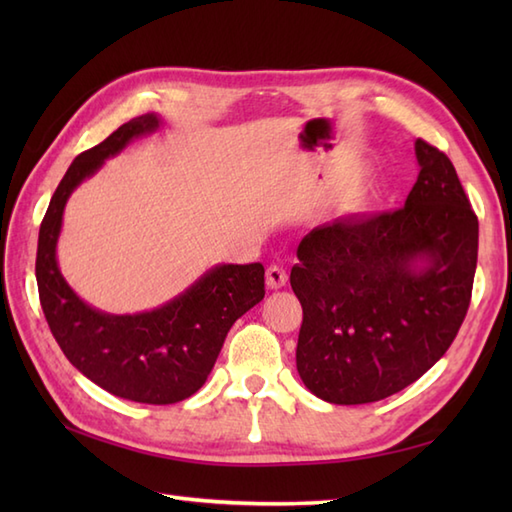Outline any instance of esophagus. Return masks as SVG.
I'll return each instance as SVG.
<instances>
[{"instance_id": "1", "label": "esophagus", "mask_w": 512, "mask_h": 512, "mask_svg": "<svg viewBox=\"0 0 512 512\" xmlns=\"http://www.w3.org/2000/svg\"><path fill=\"white\" fill-rule=\"evenodd\" d=\"M288 284V273L281 266H270L266 270V286L270 290H279Z\"/></svg>"}]
</instances>
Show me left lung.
<instances>
[{
	"label": "left lung",
	"instance_id": "obj_1",
	"mask_svg": "<svg viewBox=\"0 0 512 512\" xmlns=\"http://www.w3.org/2000/svg\"><path fill=\"white\" fill-rule=\"evenodd\" d=\"M413 149L420 173L402 209L319 224L290 270L303 308L297 372L332 405L416 383L469 310L477 217L451 160L420 138Z\"/></svg>",
	"mask_w": 512,
	"mask_h": 512
}]
</instances>
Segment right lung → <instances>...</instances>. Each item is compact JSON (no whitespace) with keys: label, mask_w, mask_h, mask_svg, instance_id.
Returning a JSON list of instances; mask_svg holds the SVG:
<instances>
[{"label":"right lung","mask_w":512,"mask_h":512,"mask_svg":"<svg viewBox=\"0 0 512 512\" xmlns=\"http://www.w3.org/2000/svg\"><path fill=\"white\" fill-rule=\"evenodd\" d=\"M160 127V114L136 116L74 158L41 222L35 268L43 314L68 361L101 389L145 405L193 396L209 378L233 323L266 295L262 264H217L154 310L110 314L83 301L61 275L57 244L74 189L107 158Z\"/></svg>","instance_id":"obj_1"}]
</instances>
